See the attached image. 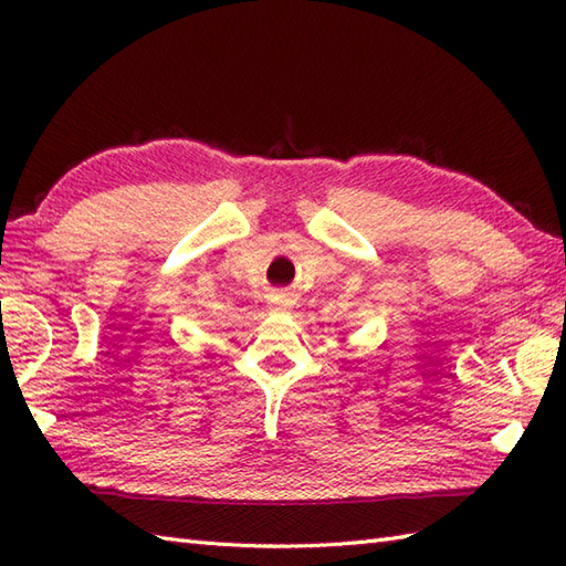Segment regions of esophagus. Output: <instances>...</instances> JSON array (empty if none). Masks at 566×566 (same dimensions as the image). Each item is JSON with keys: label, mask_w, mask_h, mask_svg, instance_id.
<instances>
[{"label": "esophagus", "mask_w": 566, "mask_h": 566, "mask_svg": "<svg viewBox=\"0 0 566 566\" xmlns=\"http://www.w3.org/2000/svg\"><path fill=\"white\" fill-rule=\"evenodd\" d=\"M282 306H290V302H282Z\"/></svg>", "instance_id": "34e87169"}]
</instances>
